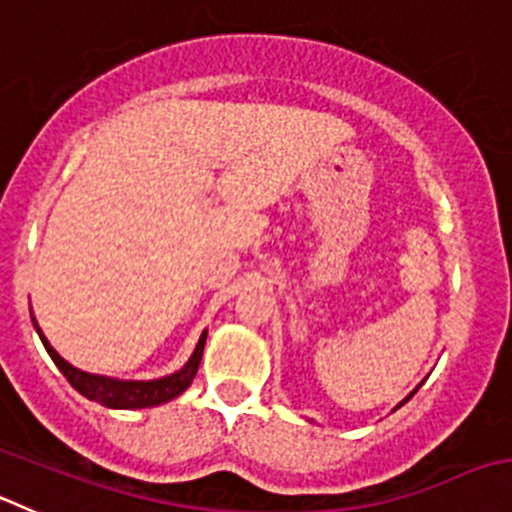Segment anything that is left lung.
Listing matches in <instances>:
<instances>
[{
  "label": "left lung",
  "instance_id": "8db88e82",
  "mask_svg": "<svg viewBox=\"0 0 512 512\" xmlns=\"http://www.w3.org/2000/svg\"><path fill=\"white\" fill-rule=\"evenodd\" d=\"M417 389H420V387H417ZM417 389H415V392H417ZM415 392H412V394H415ZM412 394H410V397H412ZM410 397H405V399H402V402H399L397 407H402V405H405V402H410ZM397 407H394V410H397Z\"/></svg>",
  "mask_w": 512,
  "mask_h": 512
}]
</instances>
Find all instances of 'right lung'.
I'll list each match as a JSON object with an SVG mask.
<instances>
[{"instance_id": "right-lung-1", "label": "right lung", "mask_w": 512, "mask_h": 512, "mask_svg": "<svg viewBox=\"0 0 512 512\" xmlns=\"http://www.w3.org/2000/svg\"><path fill=\"white\" fill-rule=\"evenodd\" d=\"M34 329H37L47 354H50L52 362L57 364V369L65 374L67 382H70L82 397L92 399V402H100L102 407H110V410H143V407L163 405V402H170V399H175L178 394L186 392V389L191 387L193 377H196L198 364H201V357H203V347H206V337H208V332H203L201 339H198L196 349H193L191 359L186 362V367L168 374V377L115 379V377H102V374L82 372V369L72 367L70 362H65V359L52 349V344L45 339V334H42V329L37 326V321H34Z\"/></svg>"}]
</instances>
